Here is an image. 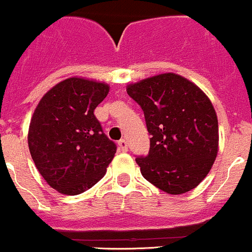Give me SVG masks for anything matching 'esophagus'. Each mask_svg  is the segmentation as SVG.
<instances>
[{
  "mask_svg": "<svg viewBox=\"0 0 252 252\" xmlns=\"http://www.w3.org/2000/svg\"><path fill=\"white\" fill-rule=\"evenodd\" d=\"M118 144H119V151L127 152V142L125 141V139H120Z\"/></svg>",
  "mask_w": 252,
  "mask_h": 252,
  "instance_id": "34e87169",
  "label": "esophagus"
}]
</instances>
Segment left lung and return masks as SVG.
I'll list each match as a JSON object with an SVG mask.
<instances>
[{"instance_id": "obj_1", "label": "left lung", "mask_w": 252, "mask_h": 252, "mask_svg": "<svg viewBox=\"0 0 252 252\" xmlns=\"http://www.w3.org/2000/svg\"><path fill=\"white\" fill-rule=\"evenodd\" d=\"M142 108L151 134L148 156L136 158L146 180L170 195L195 189L218 153V119L208 96L175 73L127 86Z\"/></svg>"}]
</instances>
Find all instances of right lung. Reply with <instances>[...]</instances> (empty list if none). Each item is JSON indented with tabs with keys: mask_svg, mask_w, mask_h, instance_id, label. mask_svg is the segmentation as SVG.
<instances>
[{
	"mask_svg": "<svg viewBox=\"0 0 252 252\" xmlns=\"http://www.w3.org/2000/svg\"><path fill=\"white\" fill-rule=\"evenodd\" d=\"M105 83L72 77L52 87L39 101L28 132L36 169L63 195H79L95 185L116 153L94 115L106 98Z\"/></svg>",
	"mask_w": 252,
	"mask_h": 252,
	"instance_id": "1",
	"label": "right lung"
}]
</instances>
